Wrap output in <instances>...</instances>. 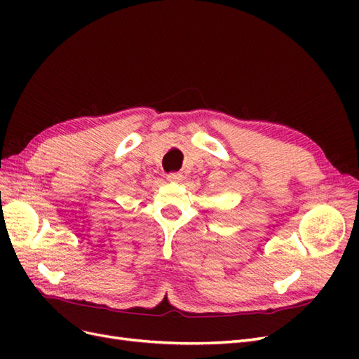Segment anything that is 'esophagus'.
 I'll return each instance as SVG.
<instances>
[{
    "mask_svg": "<svg viewBox=\"0 0 359 359\" xmlns=\"http://www.w3.org/2000/svg\"><path fill=\"white\" fill-rule=\"evenodd\" d=\"M168 181L169 182H182V175L181 173H169Z\"/></svg>",
    "mask_w": 359,
    "mask_h": 359,
    "instance_id": "obj_1",
    "label": "esophagus"
}]
</instances>
